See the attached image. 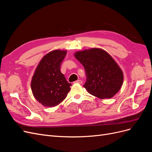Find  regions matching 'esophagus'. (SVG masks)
I'll use <instances>...</instances> for the list:
<instances>
[{
	"instance_id": "34e87169",
	"label": "esophagus",
	"mask_w": 152,
	"mask_h": 152,
	"mask_svg": "<svg viewBox=\"0 0 152 152\" xmlns=\"http://www.w3.org/2000/svg\"><path fill=\"white\" fill-rule=\"evenodd\" d=\"M75 83H77V84H82V81L81 80H78L77 81L75 82Z\"/></svg>"
}]
</instances>
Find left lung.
Here are the masks:
<instances>
[{"instance_id": "obj_1", "label": "left lung", "mask_w": 152, "mask_h": 152, "mask_svg": "<svg viewBox=\"0 0 152 152\" xmlns=\"http://www.w3.org/2000/svg\"><path fill=\"white\" fill-rule=\"evenodd\" d=\"M86 74L84 87L91 94L100 99L111 98L121 89L124 75L121 68L104 50L91 48L75 53Z\"/></svg>"}]
</instances>
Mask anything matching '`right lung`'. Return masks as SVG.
Here are the masks:
<instances>
[{"label":"right lung","instance_id":"add662e5","mask_svg":"<svg viewBox=\"0 0 152 152\" xmlns=\"http://www.w3.org/2000/svg\"><path fill=\"white\" fill-rule=\"evenodd\" d=\"M66 50H52L42 58L31 81L35 98L44 107H56L65 99L72 84L60 71L61 64Z\"/></svg>","mask_w":152,"mask_h":152}]
</instances>
